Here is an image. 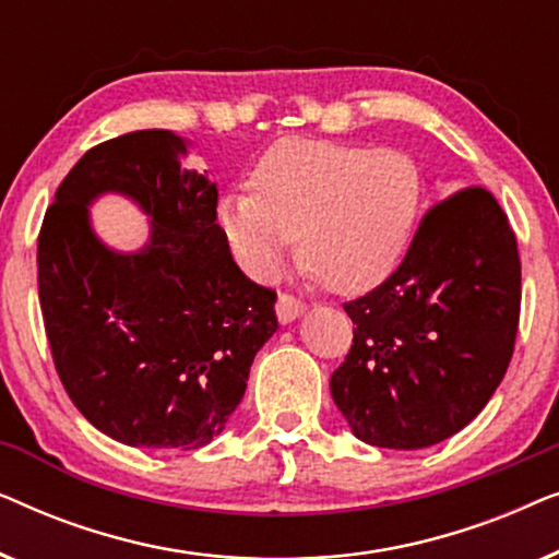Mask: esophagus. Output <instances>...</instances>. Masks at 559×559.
Wrapping results in <instances>:
<instances>
[{
	"mask_svg": "<svg viewBox=\"0 0 559 559\" xmlns=\"http://www.w3.org/2000/svg\"><path fill=\"white\" fill-rule=\"evenodd\" d=\"M305 310H308V308H305V302H300L293 295H280L277 297V318H280L282 325L295 323V320L300 318Z\"/></svg>",
	"mask_w": 559,
	"mask_h": 559,
	"instance_id": "esophagus-1",
	"label": "esophagus"
}]
</instances>
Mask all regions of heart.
Here are the masks:
<instances>
[{
    "instance_id": "obj_1",
    "label": "heart",
    "mask_w": 559,
    "mask_h": 559,
    "mask_svg": "<svg viewBox=\"0 0 559 559\" xmlns=\"http://www.w3.org/2000/svg\"><path fill=\"white\" fill-rule=\"evenodd\" d=\"M254 190L218 201L216 224L236 264L266 282L300 236L312 280L356 293L392 272L423 209L425 182L402 150L289 136L251 173Z\"/></svg>"
}]
</instances>
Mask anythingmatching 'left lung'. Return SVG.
Here are the masks:
<instances>
[{
  "label": "left lung",
  "instance_id": "obj_1",
  "mask_svg": "<svg viewBox=\"0 0 559 559\" xmlns=\"http://www.w3.org/2000/svg\"><path fill=\"white\" fill-rule=\"evenodd\" d=\"M522 264L507 213L484 188L427 211L392 277L343 305L354 346L331 377L358 440L419 450L461 432L514 354Z\"/></svg>",
  "mask_w": 559,
  "mask_h": 559
}]
</instances>
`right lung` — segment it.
I'll return each instance as SVG.
<instances>
[{"instance_id": "add662e5", "label": "right lung", "mask_w": 559, "mask_h": 559, "mask_svg": "<svg viewBox=\"0 0 559 559\" xmlns=\"http://www.w3.org/2000/svg\"><path fill=\"white\" fill-rule=\"evenodd\" d=\"M190 142L140 129L88 150L45 213L37 293L52 361L96 430L132 448L193 450L224 432L277 295L251 282L216 224L218 188L188 170ZM132 200L151 221L134 252L95 234L90 205Z\"/></svg>"}]
</instances>
